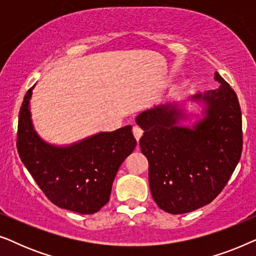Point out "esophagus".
Listing matches in <instances>:
<instances>
[{
    "instance_id": "1",
    "label": "esophagus",
    "mask_w": 256,
    "mask_h": 256,
    "mask_svg": "<svg viewBox=\"0 0 256 256\" xmlns=\"http://www.w3.org/2000/svg\"><path fill=\"white\" fill-rule=\"evenodd\" d=\"M132 134H134L135 138L138 140V141H140V138H141V136L143 135L142 128L138 127V126H135V127H132Z\"/></svg>"
}]
</instances>
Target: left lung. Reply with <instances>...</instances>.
<instances>
[{"mask_svg":"<svg viewBox=\"0 0 256 256\" xmlns=\"http://www.w3.org/2000/svg\"><path fill=\"white\" fill-rule=\"evenodd\" d=\"M216 90L192 100L205 104V116L194 127H183L178 104H160L142 112L136 124L149 162V186L156 204L171 214L194 211L211 202L228 182L242 152V120L239 100L218 72Z\"/></svg>","mask_w":256,"mask_h":256,"instance_id":"obj_1","label":"left lung"}]
</instances>
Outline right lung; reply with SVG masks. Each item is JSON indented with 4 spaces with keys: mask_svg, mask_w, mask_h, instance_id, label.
I'll use <instances>...</instances> for the list:
<instances>
[{
    "mask_svg": "<svg viewBox=\"0 0 256 256\" xmlns=\"http://www.w3.org/2000/svg\"><path fill=\"white\" fill-rule=\"evenodd\" d=\"M32 88L20 110L17 150L50 202L80 214H93L110 200L118 168L136 146L132 126L99 132L68 146L44 142L34 132L29 110Z\"/></svg>",
    "mask_w": 256,
    "mask_h": 256,
    "instance_id": "1",
    "label": "right lung"
}]
</instances>
